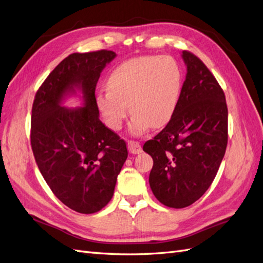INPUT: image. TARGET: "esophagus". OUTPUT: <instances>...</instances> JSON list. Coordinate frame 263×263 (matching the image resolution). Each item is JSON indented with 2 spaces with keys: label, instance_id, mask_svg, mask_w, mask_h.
Instances as JSON below:
<instances>
[{
  "label": "esophagus",
  "instance_id": "1",
  "mask_svg": "<svg viewBox=\"0 0 263 263\" xmlns=\"http://www.w3.org/2000/svg\"><path fill=\"white\" fill-rule=\"evenodd\" d=\"M127 149H129L130 153L132 154H139L142 152V147H141L139 142H136V141H129L127 142Z\"/></svg>",
  "mask_w": 263,
  "mask_h": 263
}]
</instances>
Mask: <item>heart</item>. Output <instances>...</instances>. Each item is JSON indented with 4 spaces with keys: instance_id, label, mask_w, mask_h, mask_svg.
<instances>
[{
    "instance_id": "obj_1",
    "label": "heart",
    "mask_w": 263,
    "mask_h": 263,
    "mask_svg": "<svg viewBox=\"0 0 263 263\" xmlns=\"http://www.w3.org/2000/svg\"><path fill=\"white\" fill-rule=\"evenodd\" d=\"M109 87L97 93L96 102L106 125L119 131L130 109V130L142 134L172 119L182 89V72L169 55H143L120 63L111 71Z\"/></svg>"
}]
</instances>
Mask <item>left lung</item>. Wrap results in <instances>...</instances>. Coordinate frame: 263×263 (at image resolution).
I'll use <instances>...</instances> for the list:
<instances>
[{"mask_svg": "<svg viewBox=\"0 0 263 263\" xmlns=\"http://www.w3.org/2000/svg\"><path fill=\"white\" fill-rule=\"evenodd\" d=\"M186 76L179 104L164 129L146 141L153 159L150 187L161 203L189 206L211 185L228 143V107L223 90L204 63L183 51Z\"/></svg>", "mask_w": 263, "mask_h": 263, "instance_id": "8db88e82", "label": "left lung"}]
</instances>
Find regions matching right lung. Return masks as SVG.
<instances>
[{
  "instance_id": "add662e5",
  "label": "right lung",
  "mask_w": 263,
  "mask_h": 263,
  "mask_svg": "<svg viewBox=\"0 0 263 263\" xmlns=\"http://www.w3.org/2000/svg\"><path fill=\"white\" fill-rule=\"evenodd\" d=\"M116 57L106 50L70 54L40 86L32 106L31 145L40 172L62 203L84 214L109 203L127 158L124 141L100 121L94 94ZM78 91L83 106L64 107Z\"/></svg>"
}]
</instances>
